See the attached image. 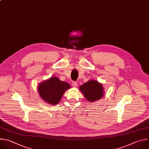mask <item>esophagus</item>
<instances>
[{"label": "esophagus", "instance_id": "34e87169", "mask_svg": "<svg viewBox=\"0 0 149 149\" xmlns=\"http://www.w3.org/2000/svg\"><path fill=\"white\" fill-rule=\"evenodd\" d=\"M72 86H73L74 87H77V83L76 81H73L72 83Z\"/></svg>", "mask_w": 149, "mask_h": 149}]
</instances>
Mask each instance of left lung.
I'll return each mask as SVG.
<instances>
[{"label": "left lung", "mask_w": 149, "mask_h": 149, "mask_svg": "<svg viewBox=\"0 0 149 149\" xmlns=\"http://www.w3.org/2000/svg\"><path fill=\"white\" fill-rule=\"evenodd\" d=\"M80 90L89 102L100 99L103 95L102 84L96 80H90L80 87Z\"/></svg>", "instance_id": "1"}]
</instances>
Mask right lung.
Instances as JSON below:
<instances>
[{
	"label": "right lung",
	"instance_id": "obj_1",
	"mask_svg": "<svg viewBox=\"0 0 149 149\" xmlns=\"http://www.w3.org/2000/svg\"><path fill=\"white\" fill-rule=\"evenodd\" d=\"M69 88L70 85L67 82L52 77L39 85L38 91L43 100L50 104H56L60 102L65 91Z\"/></svg>",
	"mask_w": 149,
	"mask_h": 149
}]
</instances>
